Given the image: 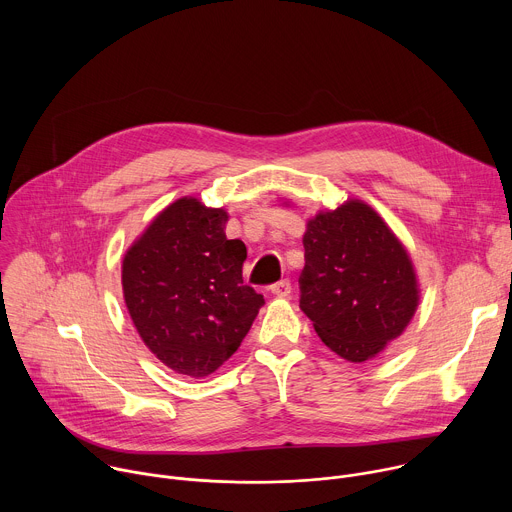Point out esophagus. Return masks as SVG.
Segmentation results:
<instances>
[{"label":"esophagus","instance_id":"1","mask_svg":"<svg viewBox=\"0 0 512 512\" xmlns=\"http://www.w3.org/2000/svg\"><path fill=\"white\" fill-rule=\"evenodd\" d=\"M271 294H273L275 298H287V296L291 294V283H289L287 279H281V281L273 283V285H271Z\"/></svg>","mask_w":512,"mask_h":512}]
</instances>
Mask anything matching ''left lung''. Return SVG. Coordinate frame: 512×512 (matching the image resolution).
I'll use <instances>...</instances> for the list:
<instances>
[{
	"label": "left lung",
	"mask_w": 512,
	"mask_h": 512,
	"mask_svg": "<svg viewBox=\"0 0 512 512\" xmlns=\"http://www.w3.org/2000/svg\"><path fill=\"white\" fill-rule=\"evenodd\" d=\"M300 308L322 342L348 362H367L413 320L421 289L411 255L385 218L348 198L308 218Z\"/></svg>",
	"instance_id": "1"
}]
</instances>
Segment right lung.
<instances>
[{
  "label": "right lung",
  "instance_id": "right-lung-1",
  "mask_svg": "<svg viewBox=\"0 0 512 512\" xmlns=\"http://www.w3.org/2000/svg\"><path fill=\"white\" fill-rule=\"evenodd\" d=\"M225 208L194 196L168 204L121 263L127 312L160 362L192 379L212 375L247 336L263 296L243 283L247 247L227 239Z\"/></svg>",
  "mask_w": 512,
  "mask_h": 512
}]
</instances>
